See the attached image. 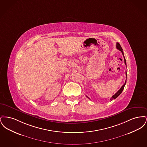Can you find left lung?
Wrapping results in <instances>:
<instances>
[{"label":"left lung","mask_w":147,"mask_h":147,"mask_svg":"<svg viewBox=\"0 0 147 147\" xmlns=\"http://www.w3.org/2000/svg\"><path fill=\"white\" fill-rule=\"evenodd\" d=\"M116 48H117V49H119L122 53V55H123V58H124V60H125V65H126V59H125V56H124V55H123V49H122V47H121V45H120V44L119 43H116ZM126 80H127V72L126 71ZM126 81H125V84H123L122 86V87L121 88V89L119 90V91H117L114 95H113L111 98V100L112 101L113 100V99H115L116 98H117L118 96H119V95L122 93V91L123 90V89H124V87H125V85L126 84ZM87 98H89L90 99V98H89V97H88L87 96H86Z\"/></svg>","instance_id":"8db88e82"}]
</instances>
